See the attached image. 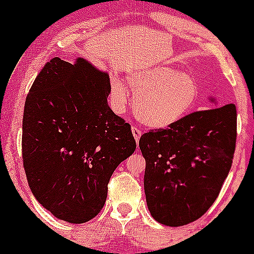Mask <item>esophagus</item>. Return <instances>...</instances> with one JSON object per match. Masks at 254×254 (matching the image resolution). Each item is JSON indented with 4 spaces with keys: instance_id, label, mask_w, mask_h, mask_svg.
<instances>
[{
    "instance_id": "obj_1",
    "label": "esophagus",
    "mask_w": 254,
    "mask_h": 254,
    "mask_svg": "<svg viewBox=\"0 0 254 254\" xmlns=\"http://www.w3.org/2000/svg\"><path fill=\"white\" fill-rule=\"evenodd\" d=\"M141 134H142V131L140 129H137V127H132V135H134V139H135V141H139L140 140V137H141Z\"/></svg>"
}]
</instances>
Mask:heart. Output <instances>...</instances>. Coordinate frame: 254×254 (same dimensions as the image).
<instances>
[{
  "mask_svg": "<svg viewBox=\"0 0 254 254\" xmlns=\"http://www.w3.org/2000/svg\"><path fill=\"white\" fill-rule=\"evenodd\" d=\"M134 92V108L143 125L165 129L186 118L195 107L199 86L188 73L171 66H136L127 75ZM112 101L117 111H123L129 101V89L119 78L111 82Z\"/></svg>",
  "mask_w": 254,
  "mask_h": 254,
  "instance_id": "heart-1",
  "label": "heart"
}]
</instances>
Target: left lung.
<instances>
[{
  "instance_id": "left-lung-1",
  "label": "left lung",
  "mask_w": 254,
  "mask_h": 254,
  "mask_svg": "<svg viewBox=\"0 0 254 254\" xmlns=\"http://www.w3.org/2000/svg\"><path fill=\"white\" fill-rule=\"evenodd\" d=\"M236 130V107L227 104L140 137L146 203L156 221L178 227L205 214L231 168Z\"/></svg>"
}]
</instances>
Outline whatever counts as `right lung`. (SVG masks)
Masks as SVG:
<instances>
[{
    "mask_svg": "<svg viewBox=\"0 0 254 254\" xmlns=\"http://www.w3.org/2000/svg\"><path fill=\"white\" fill-rule=\"evenodd\" d=\"M109 93L107 72L81 58H54L25 99V176L35 199L59 220L83 224L98 215L113 172L136 148L130 124L108 106Z\"/></svg>",
    "mask_w": 254,
    "mask_h": 254,
    "instance_id": "right-lung-1",
    "label": "right lung"
}]
</instances>
